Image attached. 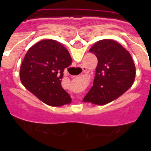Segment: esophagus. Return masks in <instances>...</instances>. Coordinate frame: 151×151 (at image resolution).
<instances>
[{
	"mask_svg": "<svg viewBox=\"0 0 151 151\" xmlns=\"http://www.w3.org/2000/svg\"><path fill=\"white\" fill-rule=\"evenodd\" d=\"M86 70H87V69L85 67H83V73H85L86 72Z\"/></svg>",
	"mask_w": 151,
	"mask_h": 151,
	"instance_id": "esophagus-1",
	"label": "esophagus"
}]
</instances>
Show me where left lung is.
<instances>
[{"label":"left lung","instance_id":"obj_1","mask_svg":"<svg viewBox=\"0 0 151 151\" xmlns=\"http://www.w3.org/2000/svg\"><path fill=\"white\" fill-rule=\"evenodd\" d=\"M97 58L93 86L84 102L104 105L118 98L133 85L136 69L132 56L116 41H97L89 50Z\"/></svg>","mask_w":151,"mask_h":151}]
</instances>
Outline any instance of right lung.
I'll list each match as a JSON object with an SVG mask.
<instances>
[{"label":"right lung","mask_w":151,"mask_h":151,"mask_svg":"<svg viewBox=\"0 0 151 151\" xmlns=\"http://www.w3.org/2000/svg\"><path fill=\"white\" fill-rule=\"evenodd\" d=\"M72 63L67 49L55 40H42L31 47L20 66L24 87L51 106L69 104L72 99L61 86L64 69Z\"/></svg>","instance_id":"obj_1"}]
</instances>
